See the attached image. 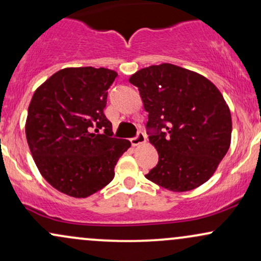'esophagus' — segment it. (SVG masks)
I'll list each match as a JSON object with an SVG mask.
<instances>
[{"label": "esophagus", "instance_id": "34e87169", "mask_svg": "<svg viewBox=\"0 0 261 261\" xmlns=\"http://www.w3.org/2000/svg\"><path fill=\"white\" fill-rule=\"evenodd\" d=\"M130 141H131V144H133L134 147H137V146H140V144L146 142V136H144L143 133H139L136 137H134V139H131Z\"/></svg>", "mask_w": 261, "mask_h": 261}]
</instances>
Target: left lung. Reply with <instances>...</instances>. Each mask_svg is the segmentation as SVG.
<instances>
[{"label": "left lung", "mask_w": 261, "mask_h": 261, "mask_svg": "<svg viewBox=\"0 0 261 261\" xmlns=\"http://www.w3.org/2000/svg\"><path fill=\"white\" fill-rule=\"evenodd\" d=\"M128 81L139 89L159 154L146 177L172 192L208 181L231 144V112L218 87L170 63L140 69Z\"/></svg>", "instance_id": "1"}]
</instances>
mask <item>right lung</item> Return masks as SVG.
<instances>
[{"label":"right lung","instance_id":"1","mask_svg":"<svg viewBox=\"0 0 261 261\" xmlns=\"http://www.w3.org/2000/svg\"><path fill=\"white\" fill-rule=\"evenodd\" d=\"M117 76L107 68H64L30 100L25 135L33 159L42 177L67 196L86 198L106 187L130 148V141L112 137V122L103 114Z\"/></svg>","mask_w":261,"mask_h":261}]
</instances>
